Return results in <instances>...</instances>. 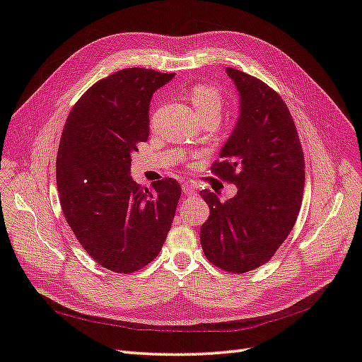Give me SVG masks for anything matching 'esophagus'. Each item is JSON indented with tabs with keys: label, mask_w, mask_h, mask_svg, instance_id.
Wrapping results in <instances>:
<instances>
[{
	"label": "esophagus",
	"mask_w": 362,
	"mask_h": 362,
	"mask_svg": "<svg viewBox=\"0 0 362 362\" xmlns=\"http://www.w3.org/2000/svg\"><path fill=\"white\" fill-rule=\"evenodd\" d=\"M182 192H184L185 197H192V194H194V192H197V190H194V187L190 182H184L182 184Z\"/></svg>",
	"instance_id": "obj_1"
}]
</instances>
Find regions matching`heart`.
Listing matches in <instances>:
<instances>
[{"mask_svg":"<svg viewBox=\"0 0 362 362\" xmlns=\"http://www.w3.org/2000/svg\"><path fill=\"white\" fill-rule=\"evenodd\" d=\"M189 99L198 115L205 112H221L222 110V94L211 85H197L192 88Z\"/></svg>","mask_w":362,"mask_h":362,"instance_id":"b5f03b06","label":"heart"}]
</instances>
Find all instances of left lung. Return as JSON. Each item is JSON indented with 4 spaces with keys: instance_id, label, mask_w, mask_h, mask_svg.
<instances>
[{
    "instance_id": "obj_1",
    "label": "left lung",
    "mask_w": 362,
    "mask_h": 362,
    "mask_svg": "<svg viewBox=\"0 0 362 362\" xmlns=\"http://www.w3.org/2000/svg\"><path fill=\"white\" fill-rule=\"evenodd\" d=\"M240 95V114L211 172L236 184V197L221 202L202 190L210 216L201 227V245L213 265L248 272L267 263L297 221L305 157L292 115L265 82L227 68Z\"/></svg>"
}]
</instances>
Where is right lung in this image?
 <instances>
[{
    "label": "right lung",
    "mask_w": 362,
    "mask_h": 362,
    "mask_svg": "<svg viewBox=\"0 0 362 362\" xmlns=\"http://www.w3.org/2000/svg\"><path fill=\"white\" fill-rule=\"evenodd\" d=\"M175 73L124 68L95 82L68 115L56 158L64 216L83 250L120 274L139 271L163 248L181 197L177 180L141 187L131 155L149 136L153 93Z\"/></svg>",
    "instance_id": "right-lung-1"
}]
</instances>
